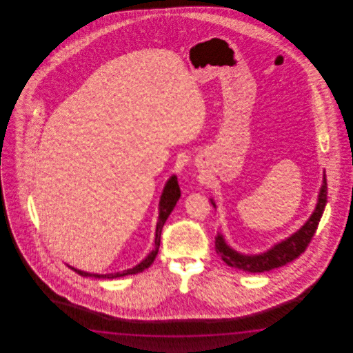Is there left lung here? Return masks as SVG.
<instances>
[{
  "instance_id": "left-lung-1",
  "label": "left lung",
  "mask_w": 353,
  "mask_h": 353,
  "mask_svg": "<svg viewBox=\"0 0 353 353\" xmlns=\"http://www.w3.org/2000/svg\"><path fill=\"white\" fill-rule=\"evenodd\" d=\"M210 203L216 208V203L210 199ZM327 203V178L325 174H323V184L321 192L318 195V203L315 205L313 214L309 217L304 225L293 233L286 240L274 245V248L268 250L260 255H243L237 252L236 250L230 248L225 243V239L221 233H218L216 237V251L221 259L228 266L234 268L237 270L246 271V272H263V271L272 270L280 266H284L288 263H292L296 257H299L309 242L313 239L316 227L319 225V221L322 218L323 212Z\"/></svg>"
}]
</instances>
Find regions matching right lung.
<instances>
[{"mask_svg": "<svg viewBox=\"0 0 353 353\" xmlns=\"http://www.w3.org/2000/svg\"><path fill=\"white\" fill-rule=\"evenodd\" d=\"M180 198V188L178 184V179L176 176L173 175L170 179L166 181L164 190L160 196V202H159V218L158 223H157V231H155V248L151 251L148 257H145L141 263L139 265L134 266L132 269H128L123 270L122 272H114V274H90V272H85V271L78 270L73 266L67 265L69 269L75 271L77 274H79L81 276L84 278H96V279H116L121 278V276H126V275H132V274H139L143 272L145 269H148L151 263H154L155 257L158 255L159 248H160V237H161V230L163 225L165 223L166 219L169 217V214L172 213L174 210L175 204L179 201Z\"/></svg>", "mask_w": 353, "mask_h": 353, "instance_id": "1", "label": "right lung"}]
</instances>
